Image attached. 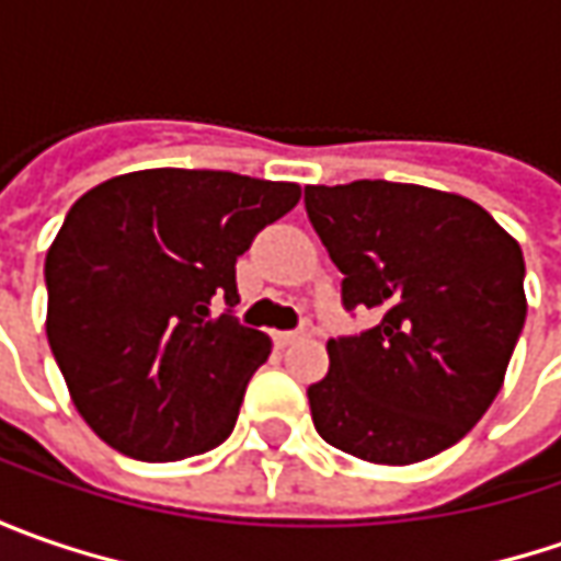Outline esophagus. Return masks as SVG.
Masks as SVG:
<instances>
[{
	"label": "esophagus",
	"mask_w": 561,
	"mask_h": 561,
	"mask_svg": "<svg viewBox=\"0 0 561 561\" xmlns=\"http://www.w3.org/2000/svg\"><path fill=\"white\" fill-rule=\"evenodd\" d=\"M302 336H306V331H277V334H274V343H277V346H290V343L302 340Z\"/></svg>",
	"instance_id": "esophagus-1"
}]
</instances>
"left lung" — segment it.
<instances>
[{"label":"left lung","mask_w":561,"mask_h":561,"mask_svg":"<svg viewBox=\"0 0 561 561\" xmlns=\"http://www.w3.org/2000/svg\"><path fill=\"white\" fill-rule=\"evenodd\" d=\"M306 211L343 271V306L377 314L328 340L314 431L375 465L449 449L496 399L525 328L522 247L478 203L419 184L306 186Z\"/></svg>","instance_id":"8db88e82"}]
</instances>
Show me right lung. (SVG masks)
Listing matches in <instances>:
<instances>
[{"label":"right lung","instance_id":"add662e5","mask_svg":"<svg viewBox=\"0 0 561 561\" xmlns=\"http://www.w3.org/2000/svg\"><path fill=\"white\" fill-rule=\"evenodd\" d=\"M302 190L149 168L83 193L46 252V336L99 440L142 462L225 443L271 336L243 328L237 259Z\"/></svg>","mask_w":561,"mask_h":561}]
</instances>
